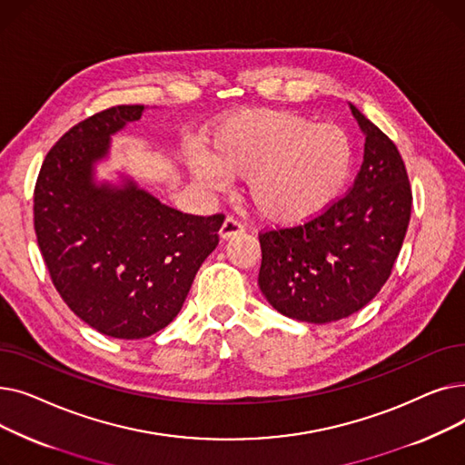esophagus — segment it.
Instances as JSON below:
<instances>
[{
    "mask_svg": "<svg viewBox=\"0 0 465 465\" xmlns=\"http://www.w3.org/2000/svg\"><path fill=\"white\" fill-rule=\"evenodd\" d=\"M242 232H245V226H242L237 218L228 216V218L224 220V224H223V228H220L218 233H220V237H223V239H232V237L242 233Z\"/></svg>",
    "mask_w": 465,
    "mask_h": 465,
    "instance_id": "esophagus-1",
    "label": "esophagus"
}]
</instances>
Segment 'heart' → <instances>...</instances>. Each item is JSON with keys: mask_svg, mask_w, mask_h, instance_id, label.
I'll use <instances>...</instances> for the list:
<instances>
[{"mask_svg": "<svg viewBox=\"0 0 465 465\" xmlns=\"http://www.w3.org/2000/svg\"><path fill=\"white\" fill-rule=\"evenodd\" d=\"M184 162L209 192L224 186V175L245 177L247 200L265 223L300 226L341 198L352 144L335 124H312L282 109H245L220 120L203 141V154Z\"/></svg>", "mask_w": 465, "mask_h": 465, "instance_id": "heart-1", "label": "heart"}]
</instances>
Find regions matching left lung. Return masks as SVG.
<instances>
[{
  "label": "left lung",
  "instance_id": "left-lung-1",
  "mask_svg": "<svg viewBox=\"0 0 465 465\" xmlns=\"http://www.w3.org/2000/svg\"><path fill=\"white\" fill-rule=\"evenodd\" d=\"M365 135L352 188L311 223L260 233L258 286L281 314L311 324L347 319L392 273L412 193L398 146L354 105Z\"/></svg>",
  "mask_w": 465,
  "mask_h": 465
}]
</instances>
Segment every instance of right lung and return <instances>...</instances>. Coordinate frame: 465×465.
Wrapping results in <instances>:
<instances>
[{"label": "right lung", "instance_id": "add662e5", "mask_svg": "<svg viewBox=\"0 0 465 465\" xmlns=\"http://www.w3.org/2000/svg\"><path fill=\"white\" fill-rule=\"evenodd\" d=\"M143 111L116 105L73 126L48 151L34 192L37 245L58 294L116 339L149 337L175 319L224 223L167 207L132 179L95 183L111 135Z\"/></svg>", "mask_w": 465, "mask_h": 465}]
</instances>
